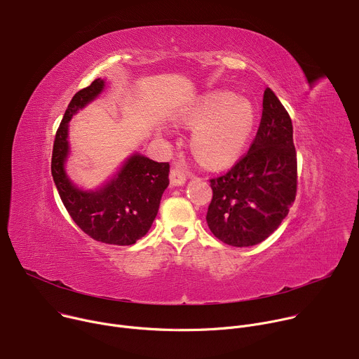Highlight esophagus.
Segmentation results:
<instances>
[{"instance_id": "34e87169", "label": "esophagus", "mask_w": 359, "mask_h": 359, "mask_svg": "<svg viewBox=\"0 0 359 359\" xmlns=\"http://www.w3.org/2000/svg\"><path fill=\"white\" fill-rule=\"evenodd\" d=\"M186 183V176L179 169L170 170V184L172 186H183Z\"/></svg>"}]
</instances>
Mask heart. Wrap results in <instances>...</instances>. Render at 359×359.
<instances>
[{"instance_id": "heart-1", "label": "heart", "mask_w": 359, "mask_h": 359, "mask_svg": "<svg viewBox=\"0 0 359 359\" xmlns=\"http://www.w3.org/2000/svg\"><path fill=\"white\" fill-rule=\"evenodd\" d=\"M179 122L193 129L190 147L208 168L233 165L245 150L257 122L250 100L227 90L196 96L180 111Z\"/></svg>"}]
</instances>
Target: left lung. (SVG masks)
I'll return each mask as SVG.
<instances>
[{
    "label": "left lung",
    "instance_id": "8db88e82",
    "mask_svg": "<svg viewBox=\"0 0 359 359\" xmlns=\"http://www.w3.org/2000/svg\"><path fill=\"white\" fill-rule=\"evenodd\" d=\"M210 186L208 226L229 245L264 241L288 215L297 191L292 123L270 88L264 90L260 126L247 155L226 175L212 179Z\"/></svg>",
    "mask_w": 359,
    "mask_h": 359
}]
</instances>
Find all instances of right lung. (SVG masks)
<instances>
[{
	"label": "right lung",
	"instance_id": "right-lung-1",
	"mask_svg": "<svg viewBox=\"0 0 359 359\" xmlns=\"http://www.w3.org/2000/svg\"><path fill=\"white\" fill-rule=\"evenodd\" d=\"M105 86V81L97 78L74 95L55 135L50 172L65 209L83 233L96 241L130 245L149 231L158 216L169 186V163L135 151L111 179L90 190L76 186L65 169L71 151L69 122Z\"/></svg>",
	"mask_w": 359,
	"mask_h": 359
}]
</instances>
